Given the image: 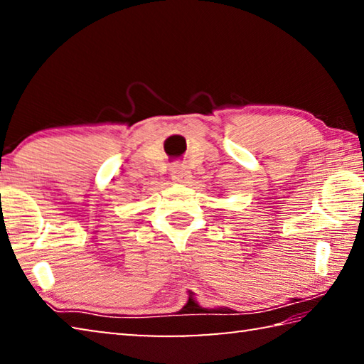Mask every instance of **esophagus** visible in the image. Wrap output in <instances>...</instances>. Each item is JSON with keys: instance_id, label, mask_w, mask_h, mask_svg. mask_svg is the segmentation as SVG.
<instances>
[{"instance_id": "34e87169", "label": "esophagus", "mask_w": 364, "mask_h": 364, "mask_svg": "<svg viewBox=\"0 0 364 364\" xmlns=\"http://www.w3.org/2000/svg\"><path fill=\"white\" fill-rule=\"evenodd\" d=\"M171 180H173L175 183H181V184L188 183L189 171L184 167H181V165H176V167L171 170Z\"/></svg>"}]
</instances>
